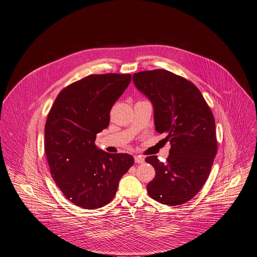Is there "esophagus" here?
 <instances>
[{"mask_svg":"<svg viewBox=\"0 0 257 257\" xmlns=\"http://www.w3.org/2000/svg\"><path fill=\"white\" fill-rule=\"evenodd\" d=\"M134 160H135L136 164H143L144 163V158L141 157V156H135Z\"/></svg>","mask_w":257,"mask_h":257,"instance_id":"34e87169","label":"esophagus"}]
</instances>
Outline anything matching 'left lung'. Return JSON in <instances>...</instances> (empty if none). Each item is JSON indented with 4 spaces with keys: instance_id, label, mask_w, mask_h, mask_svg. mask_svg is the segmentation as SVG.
<instances>
[{
    "instance_id": "8db88e82",
    "label": "left lung",
    "mask_w": 257,
    "mask_h": 257,
    "mask_svg": "<svg viewBox=\"0 0 257 257\" xmlns=\"http://www.w3.org/2000/svg\"><path fill=\"white\" fill-rule=\"evenodd\" d=\"M133 82L152 101L156 130L171 144L167 163L145 159L156 170L148 192L163 204L185 203L204 185L216 155L213 115L199 89L170 71L138 72Z\"/></svg>"
}]
</instances>
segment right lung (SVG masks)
Segmentation results:
<instances>
[{
	"mask_svg": "<svg viewBox=\"0 0 257 257\" xmlns=\"http://www.w3.org/2000/svg\"><path fill=\"white\" fill-rule=\"evenodd\" d=\"M130 81V74L89 75L65 87L48 115L45 152L51 175L65 197L82 208L111 201L134 164L128 154H108L94 144Z\"/></svg>",
	"mask_w": 257,
	"mask_h": 257,
	"instance_id": "1",
	"label": "right lung"
}]
</instances>
